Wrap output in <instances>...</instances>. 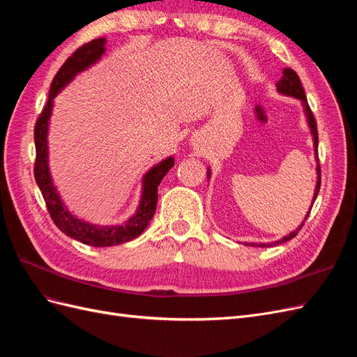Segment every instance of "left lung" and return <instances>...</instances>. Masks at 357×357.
I'll return each instance as SVG.
<instances>
[{
	"instance_id": "8db88e82",
	"label": "left lung",
	"mask_w": 357,
	"mask_h": 357,
	"mask_svg": "<svg viewBox=\"0 0 357 357\" xmlns=\"http://www.w3.org/2000/svg\"><path fill=\"white\" fill-rule=\"evenodd\" d=\"M275 86H277V91H278L280 93L287 95V96H294V98H298V100L302 101V107H304V113H305V116H307V122H308L310 131H311V135H312V142H314L316 159H317V162H319V156H317V146H319L317 123H316L314 114H312V112H311V109H310V105H308V102H307V96H305L304 88H302V84H301V80H299V77H298V74H296L294 70H291V68H284L282 79L278 80V83H277ZM316 169H317V183H316L314 197H312V204H314V201H316V198H317V195H319L320 178H321V177H320V165H319V164H317V168H316ZM210 174H211V169L207 168V178H210ZM311 207H312V205H311ZM311 207H310V211H311ZM310 211L307 213L304 222H302L295 231H291L290 234H287L286 236H283L282 240H277V241H274V243H266V244H264V243H247L245 245L250 244V245H255V247H269V245H277V244H282V243H286V241H289V240H291V238H295L296 234L302 229V226H304L305 220L308 219Z\"/></svg>"
}]
</instances>
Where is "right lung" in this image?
Returning a JSON list of instances; mask_svg holds the SVG:
<instances>
[{"instance_id":"right-lung-1","label":"right lung","mask_w":357,"mask_h":357,"mask_svg":"<svg viewBox=\"0 0 357 357\" xmlns=\"http://www.w3.org/2000/svg\"><path fill=\"white\" fill-rule=\"evenodd\" d=\"M107 40L95 38L86 43L82 47L75 50L73 55L63 62L53 82L50 84L49 100L38 116L34 129L36 139V164H34V177L37 185L43 193V198L47 205L52 220L55 222L58 228L71 238L77 240L86 245L92 247H110L131 241L142 235L147 228V225L152 220L156 211L158 202V186L165 177L167 172L174 167V158L169 156L159 164L150 168L143 176V192L139 205L131 219L122 225L114 226H100L84 222L68 211L66 204L61 199L59 192L56 190L49 169V146H47V134H49V121L53 109V98L66 88V86L79 73L88 70L95 62H98L105 53Z\"/></svg>"}]
</instances>
